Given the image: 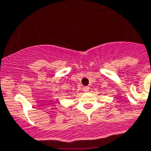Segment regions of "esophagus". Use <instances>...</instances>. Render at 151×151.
<instances>
[{"mask_svg":"<svg viewBox=\"0 0 151 151\" xmlns=\"http://www.w3.org/2000/svg\"><path fill=\"white\" fill-rule=\"evenodd\" d=\"M88 89H89V87H88V86H85V87L82 88V90H83V92H85V93H87L88 91Z\"/></svg>","mask_w":151,"mask_h":151,"instance_id":"34e87169","label":"esophagus"}]
</instances>
